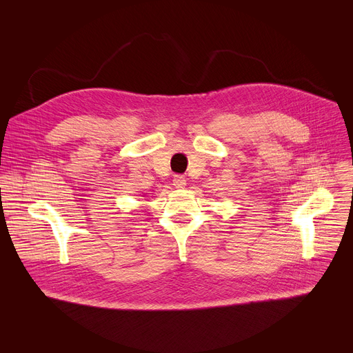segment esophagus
I'll use <instances>...</instances> for the list:
<instances>
[{
	"instance_id": "1",
	"label": "esophagus",
	"mask_w": 353,
	"mask_h": 353,
	"mask_svg": "<svg viewBox=\"0 0 353 353\" xmlns=\"http://www.w3.org/2000/svg\"><path fill=\"white\" fill-rule=\"evenodd\" d=\"M173 185L176 188H183L185 185V177L181 174H176L173 179Z\"/></svg>"
}]
</instances>
